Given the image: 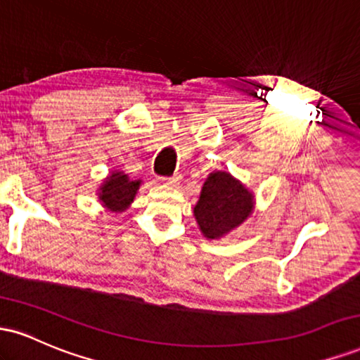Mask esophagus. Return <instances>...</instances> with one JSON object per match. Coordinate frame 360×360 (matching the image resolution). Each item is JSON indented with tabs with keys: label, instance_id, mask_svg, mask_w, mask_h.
I'll use <instances>...</instances> for the list:
<instances>
[{
	"label": "esophagus",
	"instance_id": "esophagus-1",
	"mask_svg": "<svg viewBox=\"0 0 360 360\" xmlns=\"http://www.w3.org/2000/svg\"><path fill=\"white\" fill-rule=\"evenodd\" d=\"M162 181L164 184H167V186H176V184H179V181H181V176L179 174H174L172 177H162Z\"/></svg>",
	"mask_w": 360,
	"mask_h": 360
}]
</instances>
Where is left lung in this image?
I'll return each instance as SVG.
<instances>
[{"label": "left lung", "mask_w": 360, "mask_h": 360, "mask_svg": "<svg viewBox=\"0 0 360 360\" xmlns=\"http://www.w3.org/2000/svg\"><path fill=\"white\" fill-rule=\"evenodd\" d=\"M254 210V194L230 172L214 171L206 177L194 218L206 238H221L242 225Z\"/></svg>", "instance_id": "8db88e82"}]
</instances>
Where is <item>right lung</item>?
Here are the masks:
<instances>
[{"label": "right lung", "instance_id": "add662e5", "mask_svg": "<svg viewBox=\"0 0 360 360\" xmlns=\"http://www.w3.org/2000/svg\"><path fill=\"white\" fill-rule=\"evenodd\" d=\"M142 181H131L123 171H113L98 189V198L110 212H123L135 200Z\"/></svg>", "mask_w": 360, "mask_h": 360}]
</instances>
